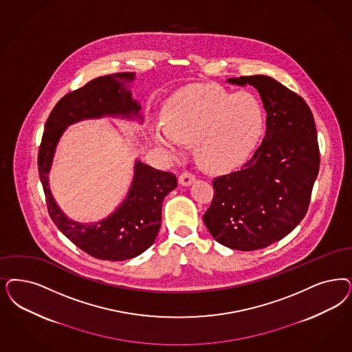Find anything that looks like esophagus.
<instances>
[{"instance_id": "esophagus-1", "label": "esophagus", "mask_w": 352, "mask_h": 352, "mask_svg": "<svg viewBox=\"0 0 352 352\" xmlns=\"http://www.w3.org/2000/svg\"><path fill=\"white\" fill-rule=\"evenodd\" d=\"M179 184L181 186H191L195 182V175L192 173H188V171H184L181 175H179Z\"/></svg>"}]
</instances>
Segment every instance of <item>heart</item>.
<instances>
[{
	"instance_id": "b5f03b06",
	"label": "heart",
	"mask_w": 352,
	"mask_h": 352,
	"mask_svg": "<svg viewBox=\"0 0 352 352\" xmlns=\"http://www.w3.org/2000/svg\"><path fill=\"white\" fill-rule=\"evenodd\" d=\"M261 129L263 111L252 95L197 85L170 98L164 124H153L151 133L171 156L179 155L182 143H194L197 162L219 171L241 164L255 148Z\"/></svg>"
}]
</instances>
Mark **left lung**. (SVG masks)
I'll return each mask as SVG.
<instances>
[{
  "label": "left lung",
  "mask_w": 352,
  "mask_h": 352,
  "mask_svg": "<svg viewBox=\"0 0 352 352\" xmlns=\"http://www.w3.org/2000/svg\"><path fill=\"white\" fill-rule=\"evenodd\" d=\"M254 85L267 113V131L242 169L213 181L204 214L225 247L255 251L278 242L304 219L320 168L315 120L303 98L267 75L228 79Z\"/></svg>",
  "instance_id": "1"
}]
</instances>
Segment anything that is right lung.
<instances>
[{
	"mask_svg": "<svg viewBox=\"0 0 352 352\" xmlns=\"http://www.w3.org/2000/svg\"><path fill=\"white\" fill-rule=\"evenodd\" d=\"M133 79V73L110 74L62 97L45 123L38 149V175L50 219L76 247L100 260H129L155 243L164 199L177 187L175 175L136 160L133 182L117 209L107 219L80 223L69 219L57 206L49 187V171L62 133L70 124L102 117L143 122L140 105L129 89Z\"/></svg>",
	"mask_w": 352,
	"mask_h": 352,
	"instance_id": "add662e5",
	"label": "right lung"
}]
</instances>
